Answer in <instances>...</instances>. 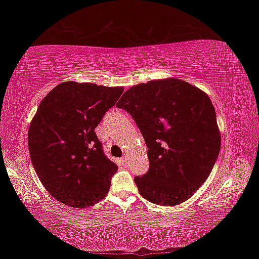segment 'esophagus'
Instances as JSON below:
<instances>
[{
  "label": "esophagus",
  "mask_w": 259,
  "mask_h": 259,
  "mask_svg": "<svg viewBox=\"0 0 259 259\" xmlns=\"http://www.w3.org/2000/svg\"><path fill=\"white\" fill-rule=\"evenodd\" d=\"M121 162H122V164L125 165V164H126V157H125V156H122Z\"/></svg>",
  "instance_id": "obj_1"
}]
</instances>
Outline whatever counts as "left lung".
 <instances>
[{"instance_id":"left-lung-1","label":"left lung","mask_w":259,"mask_h":259,"mask_svg":"<svg viewBox=\"0 0 259 259\" xmlns=\"http://www.w3.org/2000/svg\"><path fill=\"white\" fill-rule=\"evenodd\" d=\"M116 107L133 116L148 147V171L135 177L140 195L166 207L185 202L208 178L221 150L208 95L169 77L131 87Z\"/></svg>"}]
</instances>
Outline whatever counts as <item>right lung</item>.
I'll use <instances>...</instances> for the list:
<instances>
[{
  "label": "right lung",
  "instance_id": "right-lung-1",
  "mask_svg": "<svg viewBox=\"0 0 259 259\" xmlns=\"http://www.w3.org/2000/svg\"><path fill=\"white\" fill-rule=\"evenodd\" d=\"M123 87L63 82L38 106L28 129L32 164L59 202L87 208L104 199L117 165L105 155L95 133Z\"/></svg>",
  "mask_w": 259,
  "mask_h": 259
}]
</instances>
